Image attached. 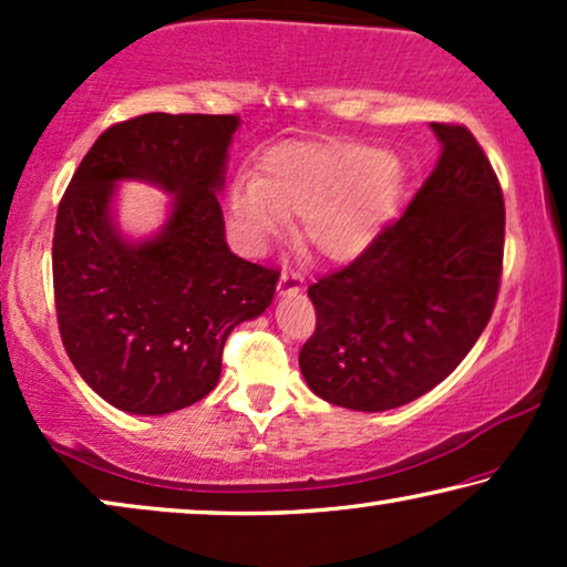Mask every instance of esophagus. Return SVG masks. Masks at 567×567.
Instances as JSON below:
<instances>
[{"label": "esophagus", "instance_id": "esophagus-1", "mask_svg": "<svg viewBox=\"0 0 567 567\" xmlns=\"http://www.w3.org/2000/svg\"><path fill=\"white\" fill-rule=\"evenodd\" d=\"M301 284H305V278H301L297 270H284L281 278H278V293H297L301 291Z\"/></svg>", "mask_w": 567, "mask_h": 567}]
</instances>
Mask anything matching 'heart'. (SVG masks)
<instances>
[{"label": "heart", "mask_w": 567, "mask_h": 567, "mask_svg": "<svg viewBox=\"0 0 567 567\" xmlns=\"http://www.w3.org/2000/svg\"><path fill=\"white\" fill-rule=\"evenodd\" d=\"M400 162L367 144H284L260 162L258 181L229 188V216L247 250L260 252L301 216V237L330 260L367 250L390 219Z\"/></svg>", "instance_id": "1"}]
</instances>
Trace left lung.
Instances as JSON below:
<instances>
[{
	"instance_id": "1",
	"label": "left lung",
	"mask_w": 567,
	"mask_h": 567,
	"mask_svg": "<svg viewBox=\"0 0 567 567\" xmlns=\"http://www.w3.org/2000/svg\"><path fill=\"white\" fill-rule=\"evenodd\" d=\"M436 167L408 212L351 266L307 289L317 312L299 369L332 405H408L460 367L498 299L506 208L483 146L431 123Z\"/></svg>"
}]
</instances>
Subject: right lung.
I'll use <instances>...</instances> for the list:
<instances>
[{"mask_svg": "<svg viewBox=\"0 0 567 567\" xmlns=\"http://www.w3.org/2000/svg\"><path fill=\"white\" fill-rule=\"evenodd\" d=\"M237 115L146 113L100 134L59 204L53 297L80 377L113 408L175 413L221 377L239 322L270 307L278 270L237 258L224 239L219 193ZM157 184L168 221L128 240L114 221L117 183Z\"/></svg>", "mask_w": 567, "mask_h": 567, "instance_id": "add662e5", "label": "right lung"}]
</instances>
